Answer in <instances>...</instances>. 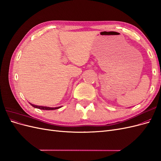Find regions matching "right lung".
<instances>
[{
    "label": "right lung",
    "mask_w": 161,
    "mask_h": 161,
    "mask_svg": "<svg viewBox=\"0 0 161 161\" xmlns=\"http://www.w3.org/2000/svg\"><path fill=\"white\" fill-rule=\"evenodd\" d=\"M31 105H32L33 108H37L40 109H43V110H53V109H57L60 108L61 107H58V108H50V107H44V106H38V105H35L33 104L30 103Z\"/></svg>",
    "instance_id": "1"
}]
</instances>
